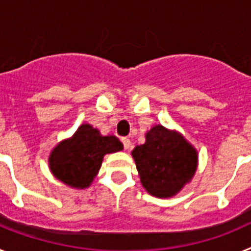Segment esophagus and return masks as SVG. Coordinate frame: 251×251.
I'll return each instance as SVG.
<instances>
[{"label":"esophagus","instance_id":"34e87169","mask_svg":"<svg viewBox=\"0 0 251 251\" xmlns=\"http://www.w3.org/2000/svg\"><path fill=\"white\" fill-rule=\"evenodd\" d=\"M122 143H123L124 150H129L130 145H132V143H130V141L128 138H122Z\"/></svg>","mask_w":251,"mask_h":251}]
</instances>
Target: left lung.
<instances>
[{"instance_id": "left-lung-1", "label": "left lung", "mask_w": 251, "mask_h": 251, "mask_svg": "<svg viewBox=\"0 0 251 251\" xmlns=\"http://www.w3.org/2000/svg\"><path fill=\"white\" fill-rule=\"evenodd\" d=\"M142 186L152 196L172 197L191 181L197 168V151L179 133L154 126L145 145L132 151Z\"/></svg>"}]
</instances>
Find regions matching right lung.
Masks as SVG:
<instances>
[{
    "label": "right lung",
    "instance_id": "obj_1",
    "mask_svg": "<svg viewBox=\"0 0 251 251\" xmlns=\"http://www.w3.org/2000/svg\"><path fill=\"white\" fill-rule=\"evenodd\" d=\"M123 150L114 136H101L90 124H81L72 138L60 142L49 157L50 171L59 181L74 188L93 182L106 153Z\"/></svg>",
    "mask_w": 251,
    "mask_h": 251
}]
</instances>
